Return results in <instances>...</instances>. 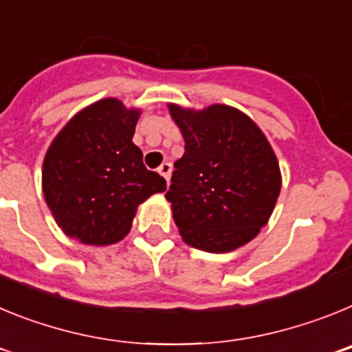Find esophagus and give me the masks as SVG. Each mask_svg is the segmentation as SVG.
<instances>
[{
    "label": "esophagus",
    "mask_w": 352,
    "mask_h": 352,
    "mask_svg": "<svg viewBox=\"0 0 352 352\" xmlns=\"http://www.w3.org/2000/svg\"><path fill=\"white\" fill-rule=\"evenodd\" d=\"M170 170H173V167H170L169 162H164V164H162V166L158 167V173H160L162 176L166 178L167 183L170 182Z\"/></svg>",
    "instance_id": "esophagus-1"
}]
</instances>
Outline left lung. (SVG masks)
<instances>
[{"label":"left lung","instance_id":"obj_1","mask_svg":"<svg viewBox=\"0 0 352 352\" xmlns=\"http://www.w3.org/2000/svg\"><path fill=\"white\" fill-rule=\"evenodd\" d=\"M167 107L185 139L166 194L183 241L211 254L243 247L268 223L280 195L272 144L256 121L231 105Z\"/></svg>","mask_w":352,"mask_h":352}]
</instances>
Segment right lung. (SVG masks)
Instances as JSON below:
<instances>
[{"label":"right lung","instance_id":"obj_1","mask_svg":"<svg viewBox=\"0 0 352 352\" xmlns=\"http://www.w3.org/2000/svg\"><path fill=\"white\" fill-rule=\"evenodd\" d=\"M141 109L102 98L70 118L52 139L42 190L58 227L82 245L105 247L132 229L141 203L167 188L132 142Z\"/></svg>","mask_w":352,"mask_h":352}]
</instances>
